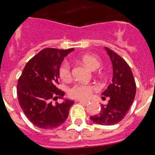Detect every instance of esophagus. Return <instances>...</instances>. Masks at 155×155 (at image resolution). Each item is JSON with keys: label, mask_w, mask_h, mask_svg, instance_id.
Instances as JSON below:
<instances>
[{"label": "esophagus", "mask_w": 155, "mask_h": 155, "mask_svg": "<svg viewBox=\"0 0 155 155\" xmlns=\"http://www.w3.org/2000/svg\"><path fill=\"white\" fill-rule=\"evenodd\" d=\"M79 101V103H81V104H83L84 105H87V104L89 103V101H83V100H79V101Z\"/></svg>", "instance_id": "34e87169"}]
</instances>
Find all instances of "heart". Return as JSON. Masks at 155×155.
Instances as JSON below:
<instances>
[{
  "label": "heart",
  "instance_id": "heart-1",
  "mask_svg": "<svg viewBox=\"0 0 155 155\" xmlns=\"http://www.w3.org/2000/svg\"><path fill=\"white\" fill-rule=\"evenodd\" d=\"M81 60L84 64L92 70L97 69L101 65V61L96 56L91 54H85L81 57ZM59 76L64 81H68L71 77V70L70 63L64 61L59 68ZM95 86L85 83H76L69 90V94L74 98L87 99L91 95Z\"/></svg>",
  "mask_w": 155,
  "mask_h": 155
}]
</instances>
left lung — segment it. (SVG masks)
I'll return each mask as SVG.
<instances>
[{
	"mask_svg": "<svg viewBox=\"0 0 155 155\" xmlns=\"http://www.w3.org/2000/svg\"><path fill=\"white\" fill-rule=\"evenodd\" d=\"M104 48L110 58L113 70L112 83L102 93L109 100L107 105H101L99 113L90 118L101 125H114L126 115L135 98L137 87L131 69L125 61L109 48Z\"/></svg>",
	"mask_w": 155,
	"mask_h": 155,
	"instance_id": "8db88e82",
	"label": "left lung"
}]
</instances>
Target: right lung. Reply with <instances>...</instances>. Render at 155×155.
<instances>
[{
	"mask_svg": "<svg viewBox=\"0 0 155 155\" xmlns=\"http://www.w3.org/2000/svg\"><path fill=\"white\" fill-rule=\"evenodd\" d=\"M74 48H46L26 64L17 84L18 103L28 120L41 129H52L63 124L74 101L64 99L58 90L59 68L64 57ZM64 99L63 103L51 104L52 99Z\"/></svg>",
	"mask_w": 155,
	"mask_h": 155,
	"instance_id": "1",
	"label": "right lung"
}]
</instances>
